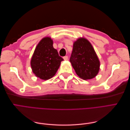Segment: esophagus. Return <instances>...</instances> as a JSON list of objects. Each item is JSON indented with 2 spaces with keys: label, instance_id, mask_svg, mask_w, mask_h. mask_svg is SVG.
<instances>
[{
  "label": "esophagus",
  "instance_id": "1",
  "mask_svg": "<svg viewBox=\"0 0 130 130\" xmlns=\"http://www.w3.org/2000/svg\"><path fill=\"white\" fill-rule=\"evenodd\" d=\"M63 58V59H64V60H67L68 58V57L67 56H64Z\"/></svg>",
  "mask_w": 130,
  "mask_h": 130
}]
</instances>
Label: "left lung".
Wrapping results in <instances>:
<instances>
[{
    "label": "left lung",
    "instance_id": "1",
    "mask_svg": "<svg viewBox=\"0 0 130 130\" xmlns=\"http://www.w3.org/2000/svg\"><path fill=\"white\" fill-rule=\"evenodd\" d=\"M70 62L76 74L84 80L94 78L99 71V58L92 44L85 38L74 43Z\"/></svg>",
    "mask_w": 130,
    "mask_h": 130
}]
</instances>
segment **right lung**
<instances>
[{"instance_id": "1", "label": "right lung", "mask_w": 130, "mask_h": 130, "mask_svg": "<svg viewBox=\"0 0 130 130\" xmlns=\"http://www.w3.org/2000/svg\"><path fill=\"white\" fill-rule=\"evenodd\" d=\"M53 41L49 37L43 38L37 44L31 60L33 73L42 80L53 77L63 60L54 48Z\"/></svg>"}]
</instances>
